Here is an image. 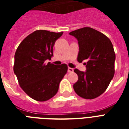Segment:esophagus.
Masks as SVG:
<instances>
[{"label": "esophagus", "mask_w": 129, "mask_h": 129, "mask_svg": "<svg viewBox=\"0 0 129 129\" xmlns=\"http://www.w3.org/2000/svg\"><path fill=\"white\" fill-rule=\"evenodd\" d=\"M68 72L70 73L73 72H74V69L72 68H68Z\"/></svg>", "instance_id": "esophagus-1"}]
</instances>
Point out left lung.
Wrapping results in <instances>:
<instances>
[{"label": "left lung", "instance_id": "1", "mask_svg": "<svg viewBox=\"0 0 129 129\" xmlns=\"http://www.w3.org/2000/svg\"><path fill=\"white\" fill-rule=\"evenodd\" d=\"M78 41V61H85L86 72L75 69L78 80L73 87L78 96L94 99L105 92L114 74L115 53L106 35L90 27H84L69 33Z\"/></svg>", "mask_w": 129, "mask_h": 129}]
</instances>
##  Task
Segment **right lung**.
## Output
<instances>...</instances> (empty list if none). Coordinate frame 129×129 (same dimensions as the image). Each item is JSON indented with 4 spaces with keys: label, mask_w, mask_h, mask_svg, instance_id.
I'll return each mask as SVG.
<instances>
[{
    "label": "right lung",
    "mask_w": 129,
    "mask_h": 129,
    "mask_svg": "<svg viewBox=\"0 0 129 129\" xmlns=\"http://www.w3.org/2000/svg\"><path fill=\"white\" fill-rule=\"evenodd\" d=\"M62 34L63 32L35 31L23 39L15 52L13 70L19 85L37 101H46L54 96L68 71L65 63H45L53 55V47Z\"/></svg>",
    "instance_id": "add662e5"
}]
</instances>
